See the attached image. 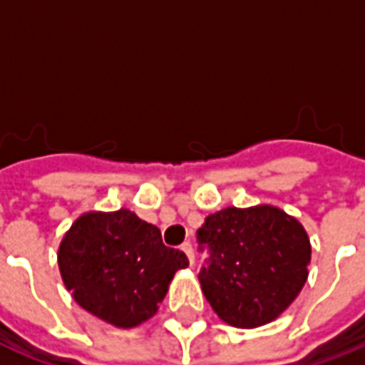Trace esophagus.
Wrapping results in <instances>:
<instances>
[{
	"label": "esophagus",
	"instance_id": "1",
	"mask_svg": "<svg viewBox=\"0 0 365 365\" xmlns=\"http://www.w3.org/2000/svg\"><path fill=\"white\" fill-rule=\"evenodd\" d=\"M182 250L185 252V256H187V260H190L191 266H193V246H191V242H183Z\"/></svg>",
	"mask_w": 365,
	"mask_h": 365
}]
</instances>
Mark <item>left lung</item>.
<instances>
[{"label":"left lung","mask_w":365,"mask_h":365,"mask_svg":"<svg viewBox=\"0 0 365 365\" xmlns=\"http://www.w3.org/2000/svg\"><path fill=\"white\" fill-rule=\"evenodd\" d=\"M209 260L199 272L213 311L237 329L268 324L295 301L309 275L303 225L274 205L227 207L197 230Z\"/></svg>","instance_id":"left-lung-1"}]
</instances>
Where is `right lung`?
<instances>
[{"label":"right lung","mask_w":365,"mask_h":365,"mask_svg":"<svg viewBox=\"0 0 365 365\" xmlns=\"http://www.w3.org/2000/svg\"><path fill=\"white\" fill-rule=\"evenodd\" d=\"M185 266L187 256L164 245L158 227L128 209L83 213L58 248L60 275L76 303L119 329L154 317Z\"/></svg>","instance_id":"obj_1"}]
</instances>
